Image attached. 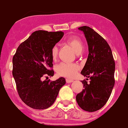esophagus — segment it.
Here are the masks:
<instances>
[{
    "instance_id": "34e87169",
    "label": "esophagus",
    "mask_w": 128,
    "mask_h": 128,
    "mask_svg": "<svg viewBox=\"0 0 128 128\" xmlns=\"http://www.w3.org/2000/svg\"><path fill=\"white\" fill-rule=\"evenodd\" d=\"M66 82H67V83H70V82H73V80H72V79H70V78H66Z\"/></svg>"
}]
</instances>
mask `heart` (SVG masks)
<instances>
[{
  "mask_svg": "<svg viewBox=\"0 0 128 128\" xmlns=\"http://www.w3.org/2000/svg\"><path fill=\"white\" fill-rule=\"evenodd\" d=\"M66 44L70 46L77 54H79L83 50V45L79 38L76 36H72L66 40ZM58 48L57 46L53 47L51 51L52 58L54 61H56L58 56ZM79 70V67L74 63H61L58 65L56 70L59 75L72 78L76 75Z\"/></svg>",
  "mask_w": 128,
  "mask_h": 128,
  "instance_id": "heart-1",
  "label": "heart"
}]
</instances>
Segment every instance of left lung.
<instances>
[{
	"mask_svg": "<svg viewBox=\"0 0 128 128\" xmlns=\"http://www.w3.org/2000/svg\"><path fill=\"white\" fill-rule=\"evenodd\" d=\"M78 29L84 32L88 46V56L81 73L90 78L82 80L84 89L76 96L82 110L95 112L106 104L115 83V61L112 50L104 39L88 26Z\"/></svg>",
	"mask_w": 128,
	"mask_h": 128,
	"instance_id": "8db88e82",
	"label": "left lung"
}]
</instances>
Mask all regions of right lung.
I'll return each instance as SVG.
<instances>
[{
  "label": "right lung",
  "mask_w": 128,
  "mask_h": 128,
  "mask_svg": "<svg viewBox=\"0 0 128 128\" xmlns=\"http://www.w3.org/2000/svg\"><path fill=\"white\" fill-rule=\"evenodd\" d=\"M63 35V32H34L20 44L13 56L12 74L19 96L34 109L50 107L66 82L63 77L48 80L54 74L51 51ZM44 77L46 80L42 82Z\"/></svg>",
  "instance_id": "add662e5"
}]
</instances>
